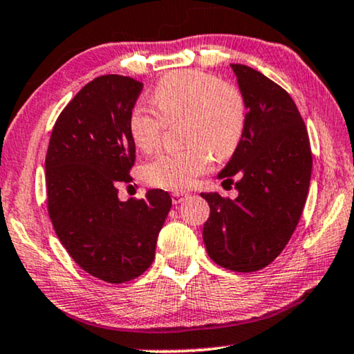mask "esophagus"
<instances>
[{
    "label": "esophagus",
    "mask_w": 354,
    "mask_h": 354,
    "mask_svg": "<svg viewBox=\"0 0 354 354\" xmlns=\"http://www.w3.org/2000/svg\"><path fill=\"white\" fill-rule=\"evenodd\" d=\"M172 203L174 205H178V203L183 201V198H187L188 195L187 193H182V192H172Z\"/></svg>",
    "instance_id": "obj_1"
}]
</instances>
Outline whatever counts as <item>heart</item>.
Listing matches in <instances>:
<instances>
[{"label":"heart","mask_w":354,"mask_h":354,"mask_svg":"<svg viewBox=\"0 0 354 354\" xmlns=\"http://www.w3.org/2000/svg\"><path fill=\"white\" fill-rule=\"evenodd\" d=\"M156 109L133 104L129 132L138 149L153 151L167 124L183 119L182 149L158 153L143 166L149 185L185 190L212 167V159L236 151L246 127V101L239 86L203 71L187 69L164 75L153 90Z\"/></svg>","instance_id":"obj_1"}]
</instances>
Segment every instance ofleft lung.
I'll return each mask as SVG.
<instances>
[{
    "instance_id": "1",
    "label": "left lung",
    "mask_w": 354,
    "mask_h": 354,
    "mask_svg": "<svg viewBox=\"0 0 354 354\" xmlns=\"http://www.w3.org/2000/svg\"><path fill=\"white\" fill-rule=\"evenodd\" d=\"M246 101L243 138L219 178L235 182V200L201 193L207 254L236 272L272 263L292 239L306 203L313 154L306 125L287 91L245 64H230Z\"/></svg>"
}]
</instances>
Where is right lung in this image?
<instances>
[{
	"label": "right lung",
	"instance_id": "obj_1",
	"mask_svg": "<svg viewBox=\"0 0 354 354\" xmlns=\"http://www.w3.org/2000/svg\"><path fill=\"white\" fill-rule=\"evenodd\" d=\"M142 82L109 74L91 80L62 109L48 145L46 205L57 239L85 272L108 283L142 275L172 200L149 190L142 200L119 201L130 182L135 143L129 113Z\"/></svg>",
	"mask_w": 354,
	"mask_h": 354
}]
</instances>
